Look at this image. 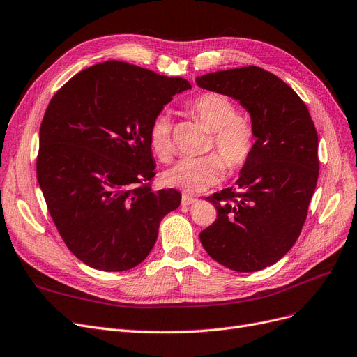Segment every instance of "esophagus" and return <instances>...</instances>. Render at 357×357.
<instances>
[{"instance_id": "34e87169", "label": "esophagus", "mask_w": 357, "mask_h": 357, "mask_svg": "<svg viewBox=\"0 0 357 357\" xmlns=\"http://www.w3.org/2000/svg\"><path fill=\"white\" fill-rule=\"evenodd\" d=\"M197 200L195 199H192V197H190V195H185V194H183L182 195V206H190V204H194Z\"/></svg>"}]
</instances>
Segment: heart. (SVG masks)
Wrapping results in <instances>:
<instances>
[{
	"label": "heart",
	"instance_id": "heart-1",
	"mask_svg": "<svg viewBox=\"0 0 357 357\" xmlns=\"http://www.w3.org/2000/svg\"><path fill=\"white\" fill-rule=\"evenodd\" d=\"M188 112L212 130L208 150L216 154L182 158L163 174L167 187L183 194H200L216 185L225 167L229 172L243 169L255 150V130L245 117L236 114L235 102L219 92H202L187 104ZM149 142L160 162H169L174 153L172 121L167 112H158L149 126Z\"/></svg>",
	"mask_w": 357,
	"mask_h": 357
}]
</instances>
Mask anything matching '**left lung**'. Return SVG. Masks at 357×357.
I'll use <instances>...</instances> for the list:
<instances>
[{
  "label": "left lung",
  "mask_w": 357,
  "mask_h": 357,
  "mask_svg": "<svg viewBox=\"0 0 357 357\" xmlns=\"http://www.w3.org/2000/svg\"><path fill=\"white\" fill-rule=\"evenodd\" d=\"M200 88L238 100L252 116L255 150L236 188L207 197L218 219L200 234L208 256L236 272L273 265L294 245L319 176L318 132L306 104L257 66L207 73Z\"/></svg>",
  "instance_id": "obj_1"
}]
</instances>
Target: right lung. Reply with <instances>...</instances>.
Segmentation results:
<instances>
[{"mask_svg":"<svg viewBox=\"0 0 357 357\" xmlns=\"http://www.w3.org/2000/svg\"><path fill=\"white\" fill-rule=\"evenodd\" d=\"M191 85L123 61L79 72L51 98L39 129L36 176L52 222L85 265L122 272L155 244L181 194L153 191L151 119Z\"/></svg>","mask_w":357,"mask_h":357,"instance_id":"add662e5","label":"right lung"}]
</instances>
